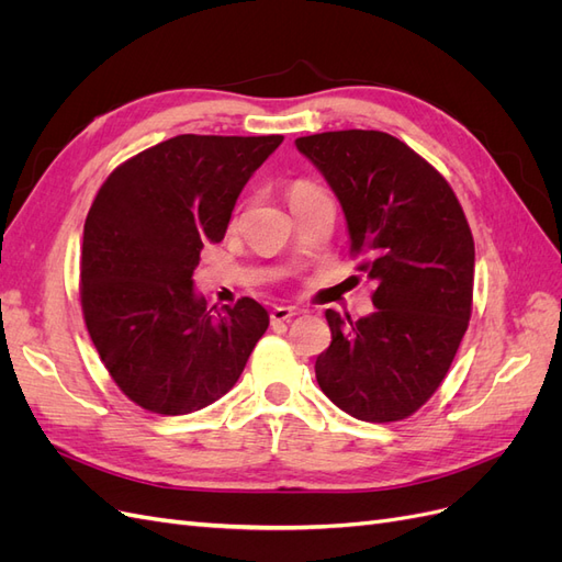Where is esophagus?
Returning a JSON list of instances; mask_svg holds the SVG:
<instances>
[{"mask_svg": "<svg viewBox=\"0 0 562 562\" xmlns=\"http://www.w3.org/2000/svg\"><path fill=\"white\" fill-rule=\"evenodd\" d=\"M295 314H297V312H295L293 307H274V310H271L269 318H271V323H274V326H277V323H288Z\"/></svg>", "mask_w": 562, "mask_h": 562, "instance_id": "34e87169", "label": "esophagus"}]
</instances>
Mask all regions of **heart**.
<instances>
[{
	"label": "heart",
	"instance_id": "1",
	"mask_svg": "<svg viewBox=\"0 0 562 562\" xmlns=\"http://www.w3.org/2000/svg\"><path fill=\"white\" fill-rule=\"evenodd\" d=\"M318 196H326V192L321 190L318 184L310 182V180H295L291 187H288V201H291V209L300 206L304 201H312Z\"/></svg>",
	"mask_w": 562,
	"mask_h": 562
}]
</instances>
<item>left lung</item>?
<instances>
[{
	"label": "left lung",
	"mask_w": 562,
	"mask_h": 562,
	"mask_svg": "<svg viewBox=\"0 0 562 562\" xmlns=\"http://www.w3.org/2000/svg\"><path fill=\"white\" fill-rule=\"evenodd\" d=\"M333 187L356 267L375 281V312L359 321L328 310L330 347L318 386L363 422L417 413L446 380L469 328L473 236L448 180L382 131H328L295 140Z\"/></svg>",
	"instance_id": "obj_1"
}]
</instances>
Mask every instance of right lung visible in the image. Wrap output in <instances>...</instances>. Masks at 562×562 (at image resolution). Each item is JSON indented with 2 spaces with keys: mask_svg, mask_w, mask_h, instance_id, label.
Instances as JSON below:
<instances>
[{
  "mask_svg": "<svg viewBox=\"0 0 562 562\" xmlns=\"http://www.w3.org/2000/svg\"><path fill=\"white\" fill-rule=\"evenodd\" d=\"M283 135L184 133L116 166L83 225L81 312L110 378L135 405L187 415L223 398L269 326L252 297L206 310L203 244L223 241L248 178Z\"/></svg>",
  "mask_w": 562,
  "mask_h": 562,
  "instance_id": "1",
  "label": "right lung"
}]
</instances>
